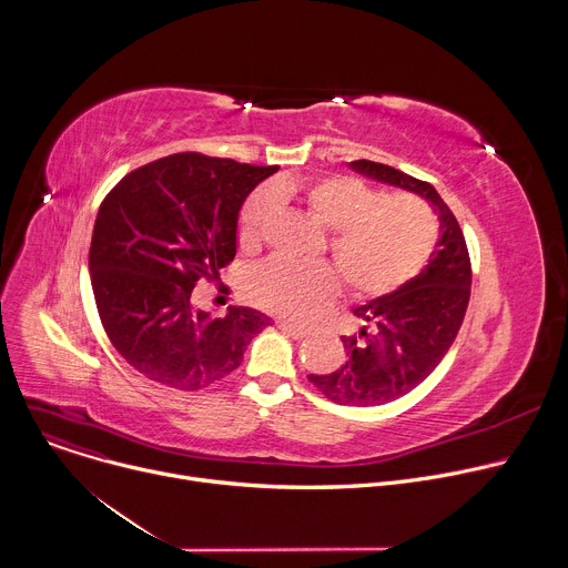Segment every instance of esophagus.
Here are the masks:
<instances>
[{
  "label": "esophagus",
  "mask_w": 568,
  "mask_h": 568,
  "mask_svg": "<svg viewBox=\"0 0 568 568\" xmlns=\"http://www.w3.org/2000/svg\"><path fill=\"white\" fill-rule=\"evenodd\" d=\"M278 328H281L287 337H292V339H303V337H307V331L294 326V323H290V321H278Z\"/></svg>",
  "instance_id": "34e87169"
}]
</instances>
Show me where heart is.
<instances>
[{
    "instance_id": "obj_1",
    "label": "heart",
    "mask_w": 568,
    "mask_h": 568,
    "mask_svg": "<svg viewBox=\"0 0 568 568\" xmlns=\"http://www.w3.org/2000/svg\"><path fill=\"white\" fill-rule=\"evenodd\" d=\"M278 195H292L310 215L331 231V254L355 296L373 298L412 281L429 261L438 226L429 206L414 195H382L359 180L335 175L307 186L278 184ZM276 209L272 191L256 193L240 215L242 247L263 237ZM337 274L328 263L270 258L254 270V301L292 321H310L337 294Z\"/></svg>"
}]
</instances>
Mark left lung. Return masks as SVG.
Returning a JSON list of instances; mask_svg holds the SVG:
<instances>
[{
    "instance_id": "1",
    "label": "left lung",
    "mask_w": 568,
    "mask_h": 568,
    "mask_svg": "<svg viewBox=\"0 0 568 568\" xmlns=\"http://www.w3.org/2000/svg\"><path fill=\"white\" fill-rule=\"evenodd\" d=\"M348 166L368 180L420 195L440 220L436 252L420 274L353 310L364 326L359 335L342 337L344 364L328 375H307L337 404L377 407L414 390L447 355L469 303L471 267L463 231L432 184L368 159Z\"/></svg>"
}]
</instances>
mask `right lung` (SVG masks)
<instances>
[{
    "label": "right lung",
    "mask_w": 568,
    "mask_h": 568,
    "mask_svg": "<svg viewBox=\"0 0 568 568\" xmlns=\"http://www.w3.org/2000/svg\"><path fill=\"white\" fill-rule=\"evenodd\" d=\"M276 171L180 152L132 171L103 200L90 247L92 290L112 346L148 379L204 388L235 371L272 326L252 307L213 316L193 305V287L233 261L240 209Z\"/></svg>",
    "instance_id": "1"
}]
</instances>
